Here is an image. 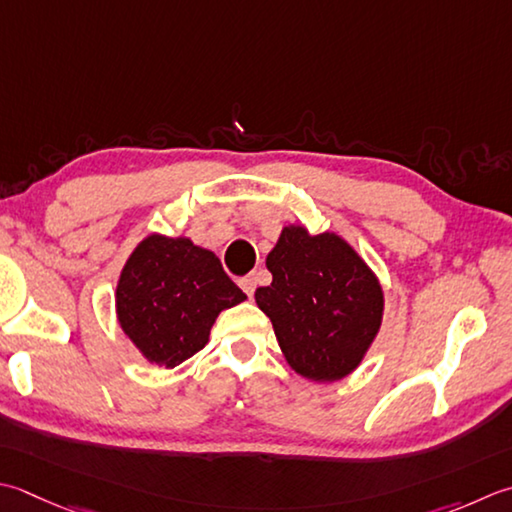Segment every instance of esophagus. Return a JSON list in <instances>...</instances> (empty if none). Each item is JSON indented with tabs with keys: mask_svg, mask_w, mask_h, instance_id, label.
I'll use <instances>...</instances> for the list:
<instances>
[{
	"mask_svg": "<svg viewBox=\"0 0 512 512\" xmlns=\"http://www.w3.org/2000/svg\"><path fill=\"white\" fill-rule=\"evenodd\" d=\"M239 286H242V290L248 295V299H253L255 288H257V277L255 275H246V277L239 279Z\"/></svg>",
	"mask_w": 512,
	"mask_h": 512,
	"instance_id": "1",
	"label": "esophagus"
}]
</instances>
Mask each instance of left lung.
Here are the masks:
<instances>
[{
    "instance_id": "obj_1",
    "label": "left lung",
    "mask_w": 512,
    "mask_h": 512,
    "mask_svg": "<svg viewBox=\"0 0 512 512\" xmlns=\"http://www.w3.org/2000/svg\"><path fill=\"white\" fill-rule=\"evenodd\" d=\"M270 286L255 302L273 322L288 366L310 382H339L364 362L382 328L384 288L337 233L288 224L266 257Z\"/></svg>"
}]
</instances>
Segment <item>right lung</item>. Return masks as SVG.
Listing matches in <instances>:
<instances>
[{
	"mask_svg": "<svg viewBox=\"0 0 512 512\" xmlns=\"http://www.w3.org/2000/svg\"><path fill=\"white\" fill-rule=\"evenodd\" d=\"M244 299L213 250L150 233L119 273L115 313L144 359L175 368L208 344L219 313Z\"/></svg>",
	"mask_w": 512,
	"mask_h": 512,
	"instance_id": "obj_1",
	"label": "right lung"
}]
</instances>
